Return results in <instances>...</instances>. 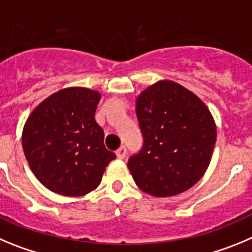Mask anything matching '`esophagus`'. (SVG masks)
<instances>
[{
	"label": "esophagus",
	"instance_id": "34e87169",
	"mask_svg": "<svg viewBox=\"0 0 252 252\" xmlns=\"http://www.w3.org/2000/svg\"><path fill=\"white\" fill-rule=\"evenodd\" d=\"M115 153H117V157L119 158V159H123V158L126 157V148L124 146H122L121 148L115 152Z\"/></svg>",
	"mask_w": 252,
	"mask_h": 252
}]
</instances>
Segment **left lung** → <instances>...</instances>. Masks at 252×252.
I'll list each match as a JSON object with an SVG mask.
<instances>
[{
    "label": "left lung",
    "mask_w": 252,
    "mask_h": 252,
    "mask_svg": "<svg viewBox=\"0 0 252 252\" xmlns=\"http://www.w3.org/2000/svg\"><path fill=\"white\" fill-rule=\"evenodd\" d=\"M143 146L128 160L133 180L156 197L182 193L210 164L216 126L207 106L173 81H158L137 99Z\"/></svg>",
    "instance_id": "obj_1"
}]
</instances>
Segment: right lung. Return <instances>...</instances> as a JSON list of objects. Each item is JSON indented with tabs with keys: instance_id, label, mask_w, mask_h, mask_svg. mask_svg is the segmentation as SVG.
I'll return each mask as SVG.
<instances>
[{
	"instance_id": "add662e5",
	"label": "right lung",
	"mask_w": 252,
	"mask_h": 252,
	"mask_svg": "<svg viewBox=\"0 0 252 252\" xmlns=\"http://www.w3.org/2000/svg\"><path fill=\"white\" fill-rule=\"evenodd\" d=\"M99 100L98 92L67 88L45 99L27 119L22 131L25 157L50 191L63 196L89 193L115 159L95 122Z\"/></svg>"
}]
</instances>
